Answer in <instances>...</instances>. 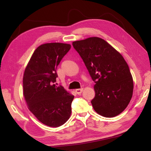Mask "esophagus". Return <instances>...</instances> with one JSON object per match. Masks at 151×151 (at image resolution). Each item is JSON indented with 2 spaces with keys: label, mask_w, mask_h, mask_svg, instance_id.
<instances>
[{
  "label": "esophagus",
  "mask_w": 151,
  "mask_h": 151,
  "mask_svg": "<svg viewBox=\"0 0 151 151\" xmlns=\"http://www.w3.org/2000/svg\"><path fill=\"white\" fill-rule=\"evenodd\" d=\"M83 90H84V89H83V88H81V89H76L75 91H76V93H77L78 95H80V94L82 93V92L83 91Z\"/></svg>",
  "instance_id": "obj_1"
}]
</instances>
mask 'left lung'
<instances>
[{
  "label": "left lung",
  "mask_w": 151,
  "mask_h": 151,
  "mask_svg": "<svg viewBox=\"0 0 151 151\" xmlns=\"http://www.w3.org/2000/svg\"><path fill=\"white\" fill-rule=\"evenodd\" d=\"M95 84L91 101L102 116L113 117L127 107L133 93L132 76L121 54L105 40L93 37L73 42Z\"/></svg>",
  "instance_id": "1"
}]
</instances>
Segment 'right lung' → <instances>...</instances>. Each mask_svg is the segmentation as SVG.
<instances>
[{
    "label": "right lung",
    "mask_w": 151,
    "mask_h": 151,
    "mask_svg": "<svg viewBox=\"0 0 151 151\" xmlns=\"http://www.w3.org/2000/svg\"><path fill=\"white\" fill-rule=\"evenodd\" d=\"M70 49L69 44L45 43L35 50L25 69L23 94L28 109L38 120L58 127L69 119L74 95L56 86L57 67Z\"/></svg>",
    "instance_id": "add662e5"
}]
</instances>
